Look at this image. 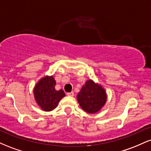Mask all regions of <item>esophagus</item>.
<instances>
[{"label": "esophagus", "instance_id": "1", "mask_svg": "<svg viewBox=\"0 0 151 151\" xmlns=\"http://www.w3.org/2000/svg\"><path fill=\"white\" fill-rule=\"evenodd\" d=\"M67 95L69 96H74V92L73 91H72V92H68L67 93Z\"/></svg>", "mask_w": 151, "mask_h": 151}]
</instances>
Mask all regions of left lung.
Segmentation results:
<instances>
[{"instance_id":"8db88e82","label":"left lung","mask_w":151,"mask_h":151,"mask_svg":"<svg viewBox=\"0 0 151 151\" xmlns=\"http://www.w3.org/2000/svg\"><path fill=\"white\" fill-rule=\"evenodd\" d=\"M81 108L88 114L99 111L107 101V93L104 88L99 83L89 79L82 86L77 95Z\"/></svg>"}]
</instances>
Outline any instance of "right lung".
I'll list each match as a JSON object with an SVG mask.
<instances>
[{
	"label": "right lung",
	"instance_id": "add662e5",
	"mask_svg": "<svg viewBox=\"0 0 151 151\" xmlns=\"http://www.w3.org/2000/svg\"><path fill=\"white\" fill-rule=\"evenodd\" d=\"M56 81L53 76H45L36 83L33 89L34 98L40 108L51 111L58 106L65 93L62 89H55Z\"/></svg>",
	"mask_w": 151,
	"mask_h": 151
}]
</instances>
